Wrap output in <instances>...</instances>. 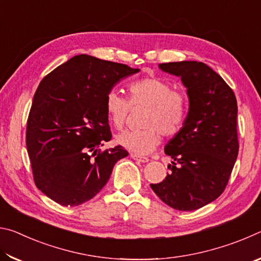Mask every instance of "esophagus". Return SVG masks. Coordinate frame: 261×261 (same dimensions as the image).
Listing matches in <instances>:
<instances>
[{
	"mask_svg": "<svg viewBox=\"0 0 261 261\" xmlns=\"http://www.w3.org/2000/svg\"><path fill=\"white\" fill-rule=\"evenodd\" d=\"M130 156H131L132 159H134V160L138 161V162H143V163H145V162H148V158L139 156V155H137V154H134V153H131V154H130Z\"/></svg>",
	"mask_w": 261,
	"mask_h": 261,
	"instance_id": "obj_1",
	"label": "esophagus"
}]
</instances>
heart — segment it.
<instances>
[{"instance_id": "heart-1", "label": "heart", "mask_w": 261, "mask_h": 261, "mask_svg": "<svg viewBox=\"0 0 261 261\" xmlns=\"http://www.w3.org/2000/svg\"><path fill=\"white\" fill-rule=\"evenodd\" d=\"M129 101L116 91L105 99L108 120L116 129L124 126L130 107H146L139 130H125L116 141L130 152L144 155L156 148L161 135L174 137L182 130L188 115V99L183 92L171 90L170 83L158 77H144L127 86Z\"/></svg>"}]
</instances>
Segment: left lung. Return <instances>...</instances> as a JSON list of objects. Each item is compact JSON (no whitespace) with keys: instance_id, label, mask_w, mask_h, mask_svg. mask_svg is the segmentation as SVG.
I'll return each instance as SVG.
<instances>
[{"instance_id":"8db88e82","label":"left lung","mask_w":261,"mask_h":261,"mask_svg":"<svg viewBox=\"0 0 261 261\" xmlns=\"http://www.w3.org/2000/svg\"><path fill=\"white\" fill-rule=\"evenodd\" d=\"M159 68L180 77L187 87L189 113L182 130L165 147L174 160L168 166L170 173L151 188L168 206L194 211L221 196L236 162V96L222 77L202 62H170Z\"/></svg>"}]
</instances>
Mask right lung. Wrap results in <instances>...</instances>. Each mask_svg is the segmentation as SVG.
<instances>
[{"instance_id": "obj_1", "label": "right lung", "mask_w": 261, "mask_h": 261, "mask_svg": "<svg viewBox=\"0 0 261 261\" xmlns=\"http://www.w3.org/2000/svg\"><path fill=\"white\" fill-rule=\"evenodd\" d=\"M139 72L126 64L82 54L42 79L26 127L34 183L62 206H78L96 196L118 160L122 146L100 151L112 139L105 99L112 88Z\"/></svg>"}]
</instances>
